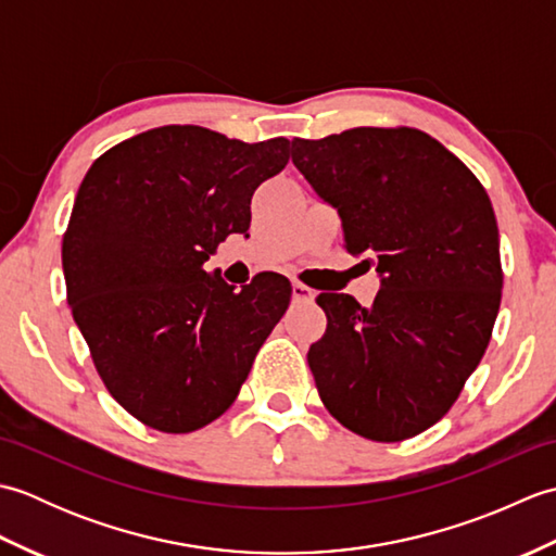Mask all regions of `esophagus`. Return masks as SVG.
Masks as SVG:
<instances>
[{
	"label": "esophagus",
	"instance_id": "34e87169",
	"mask_svg": "<svg viewBox=\"0 0 556 556\" xmlns=\"http://www.w3.org/2000/svg\"><path fill=\"white\" fill-rule=\"evenodd\" d=\"M291 299L296 301V303H308V301H313V299H315V293H313V289H308L305 285H301V281H293V287H291Z\"/></svg>",
	"mask_w": 556,
	"mask_h": 556
}]
</instances>
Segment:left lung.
<instances>
[{"mask_svg": "<svg viewBox=\"0 0 556 556\" xmlns=\"http://www.w3.org/2000/svg\"><path fill=\"white\" fill-rule=\"evenodd\" d=\"M291 160L337 207L346 251L382 289L370 308L320 293L327 329L308 351L317 392L365 440L401 442L454 406L485 353L502 301L488 191L418 128H349L291 140Z\"/></svg>", "mask_w": 556, "mask_h": 556, "instance_id": "8db88e82", "label": "left lung"}]
</instances>
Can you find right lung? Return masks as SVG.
Wrapping results in <instances>:
<instances>
[{
	"instance_id": "1",
	"label": "right lung",
	"mask_w": 556,
	"mask_h": 556,
	"mask_svg": "<svg viewBox=\"0 0 556 556\" xmlns=\"http://www.w3.org/2000/svg\"><path fill=\"white\" fill-rule=\"evenodd\" d=\"M287 162V138L160 126L83 179L62 243L66 301L108 392L148 428L181 434L219 418L287 313V277L236 291L203 269L248 231L255 188Z\"/></svg>"
}]
</instances>
